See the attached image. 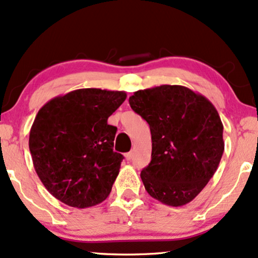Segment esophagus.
I'll return each mask as SVG.
<instances>
[{
	"label": "esophagus",
	"mask_w": 258,
	"mask_h": 258,
	"mask_svg": "<svg viewBox=\"0 0 258 258\" xmlns=\"http://www.w3.org/2000/svg\"><path fill=\"white\" fill-rule=\"evenodd\" d=\"M125 156H126V160H128V161H130V160H132V158H133V153L132 152L127 153Z\"/></svg>",
	"instance_id": "obj_1"
}]
</instances>
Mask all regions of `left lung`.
I'll use <instances>...</instances> for the list:
<instances>
[{
	"mask_svg": "<svg viewBox=\"0 0 258 258\" xmlns=\"http://www.w3.org/2000/svg\"><path fill=\"white\" fill-rule=\"evenodd\" d=\"M128 102L152 133V161L141 172L148 194L168 206L190 203L212 178L224 150L214 104L178 85L139 90Z\"/></svg>",
	"mask_w": 258,
	"mask_h": 258,
	"instance_id": "8db88e82",
	"label": "left lung"
}]
</instances>
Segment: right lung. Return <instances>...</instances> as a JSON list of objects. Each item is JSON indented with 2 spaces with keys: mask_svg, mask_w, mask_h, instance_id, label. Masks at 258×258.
I'll return each mask as SVG.
<instances>
[{
  "mask_svg": "<svg viewBox=\"0 0 258 258\" xmlns=\"http://www.w3.org/2000/svg\"><path fill=\"white\" fill-rule=\"evenodd\" d=\"M126 97L122 91L81 88L38 110L29 137L32 162L61 203L86 209L110 194L123 156L112 149L117 128L108 125V117Z\"/></svg>",
  "mask_w": 258,
  "mask_h": 258,
  "instance_id": "obj_1",
  "label": "right lung"
}]
</instances>
